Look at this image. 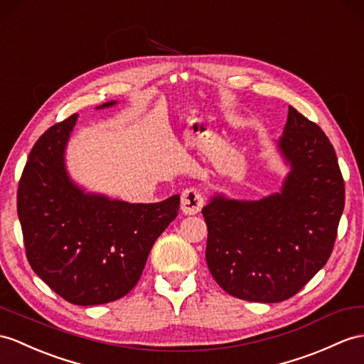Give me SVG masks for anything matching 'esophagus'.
Masks as SVG:
<instances>
[{"instance_id": "1", "label": "esophagus", "mask_w": 364, "mask_h": 364, "mask_svg": "<svg viewBox=\"0 0 364 364\" xmlns=\"http://www.w3.org/2000/svg\"><path fill=\"white\" fill-rule=\"evenodd\" d=\"M203 207V196L194 188H188L182 193V200H181V210L183 215H198V213Z\"/></svg>"}]
</instances>
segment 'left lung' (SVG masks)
Returning <instances> with one entry per match:
<instances>
[{"instance_id": "left-lung-1", "label": "left lung", "mask_w": 364, "mask_h": 364, "mask_svg": "<svg viewBox=\"0 0 364 364\" xmlns=\"http://www.w3.org/2000/svg\"><path fill=\"white\" fill-rule=\"evenodd\" d=\"M277 146L290 168L278 193L259 200L218 193L202 208L213 278L255 303L289 299L324 267L344 208L338 159L316 123L289 106Z\"/></svg>"}]
</instances>
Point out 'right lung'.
Returning <instances> with one entry per match:
<instances>
[{"label": "right lung", "instance_id": "1", "mask_svg": "<svg viewBox=\"0 0 364 364\" xmlns=\"http://www.w3.org/2000/svg\"><path fill=\"white\" fill-rule=\"evenodd\" d=\"M77 119L73 114L50 127L33 145L16 208L32 270L70 304L97 306L125 296L137 284L156 239L176 219L181 198L129 203L86 193L70 179L65 162Z\"/></svg>", "mask_w": 364, "mask_h": 364}]
</instances>
